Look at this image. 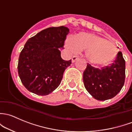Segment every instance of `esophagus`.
<instances>
[{
    "instance_id": "esophagus-1",
    "label": "esophagus",
    "mask_w": 132,
    "mask_h": 132,
    "mask_svg": "<svg viewBox=\"0 0 132 132\" xmlns=\"http://www.w3.org/2000/svg\"><path fill=\"white\" fill-rule=\"evenodd\" d=\"M78 59V55H74L73 57V58H72V62H75Z\"/></svg>"
}]
</instances>
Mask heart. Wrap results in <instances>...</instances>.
Wrapping results in <instances>:
<instances>
[{
	"instance_id": "heart-1",
	"label": "heart",
	"mask_w": 132,
	"mask_h": 132,
	"mask_svg": "<svg viewBox=\"0 0 132 132\" xmlns=\"http://www.w3.org/2000/svg\"><path fill=\"white\" fill-rule=\"evenodd\" d=\"M66 46L73 51H85V55L93 64L104 66L116 57L117 48L114 44L97 35L82 32L68 38Z\"/></svg>"
}]
</instances>
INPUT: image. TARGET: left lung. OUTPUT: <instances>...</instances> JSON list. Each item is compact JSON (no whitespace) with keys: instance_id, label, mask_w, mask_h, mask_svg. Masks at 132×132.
I'll list each match as a JSON object with an SVG mask.
<instances>
[{"instance_id":"left-lung-1","label":"left lung","mask_w":132,"mask_h":132,"mask_svg":"<svg viewBox=\"0 0 132 132\" xmlns=\"http://www.w3.org/2000/svg\"><path fill=\"white\" fill-rule=\"evenodd\" d=\"M125 79V61L118 52L113 63L101 69L87 64L83 80L88 92L98 101H105L116 96L121 90Z\"/></svg>"}]
</instances>
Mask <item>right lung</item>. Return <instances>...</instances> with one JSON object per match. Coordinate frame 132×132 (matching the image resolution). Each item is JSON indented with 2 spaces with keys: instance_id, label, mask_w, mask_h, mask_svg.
Wrapping results in <instances>:
<instances>
[{
  "instance_id": "add662e5",
  "label": "right lung",
  "mask_w": 132,
  "mask_h": 132,
  "mask_svg": "<svg viewBox=\"0 0 132 132\" xmlns=\"http://www.w3.org/2000/svg\"><path fill=\"white\" fill-rule=\"evenodd\" d=\"M67 27H51L42 30L29 38L19 57L18 71L23 85L28 90L39 95H47L56 89L65 70L71 60L61 56Z\"/></svg>"
}]
</instances>
